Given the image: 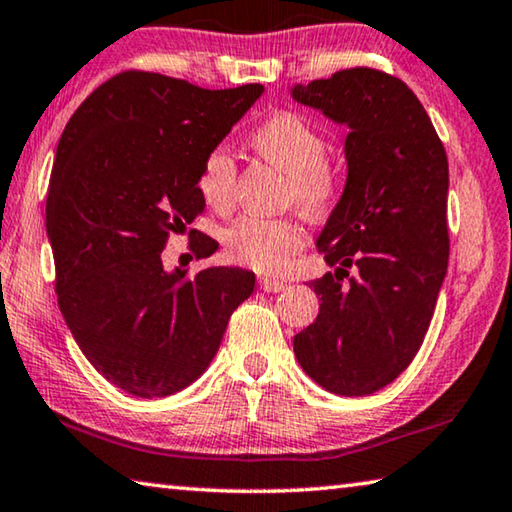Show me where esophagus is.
Returning <instances> with one entry per match:
<instances>
[{"instance_id": "obj_1", "label": "esophagus", "mask_w": 512, "mask_h": 512, "mask_svg": "<svg viewBox=\"0 0 512 512\" xmlns=\"http://www.w3.org/2000/svg\"><path fill=\"white\" fill-rule=\"evenodd\" d=\"M259 287L264 291H269V294H278V291H285V282L282 280H275V278H259Z\"/></svg>"}]
</instances>
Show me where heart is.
<instances>
[{
	"label": "heart",
	"mask_w": 512,
	"mask_h": 512,
	"mask_svg": "<svg viewBox=\"0 0 512 512\" xmlns=\"http://www.w3.org/2000/svg\"><path fill=\"white\" fill-rule=\"evenodd\" d=\"M250 145L264 159L285 168L291 180V198L300 205L323 212L332 207L342 191L339 168L326 159V136L310 120L294 111H278L262 120L250 134ZM237 161L232 152L218 145L200 164L198 191L209 207L225 212L234 200ZM305 227L291 216L269 218L246 214L225 230V250L234 262L257 273H280L291 255L305 246Z\"/></svg>",
	"instance_id": "obj_1"
}]
</instances>
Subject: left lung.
Listing matches in <instances>:
<instances>
[{"mask_svg":"<svg viewBox=\"0 0 512 512\" xmlns=\"http://www.w3.org/2000/svg\"><path fill=\"white\" fill-rule=\"evenodd\" d=\"M291 97L348 127L346 186L316 239L339 269L310 282L321 307L294 353L328 392L367 396L408 369L431 326L449 266V161L417 95L387 72L339 70Z\"/></svg>","mask_w":512,"mask_h":512,"instance_id":"obj_1","label":"left lung"}]
</instances>
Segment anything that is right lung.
<instances>
[{
	"label": "right lung",
	"instance_id": "obj_1",
	"mask_svg": "<svg viewBox=\"0 0 512 512\" xmlns=\"http://www.w3.org/2000/svg\"><path fill=\"white\" fill-rule=\"evenodd\" d=\"M262 84L207 91L159 72L125 70L79 104L63 129L47 189L56 298L86 360L141 399L202 376L255 273L161 262L173 232L205 212L198 173ZM196 237V230H191ZM191 241L196 259L214 255Z\"/></svg>",
	"mask_w": 512,
	"mask_h": 512
}]
</instances>
